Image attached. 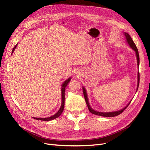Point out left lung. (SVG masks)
<instances>
[{"label": "left lung", "instance_id": "1", "mask_svg": "<svg viewBox=\"0 0 150 150\" xmlns=\"http://www.w3.org/2000/svg\"><path fill=\"white\" fill-rule=\"evenodd\" d=\"M125 37H126V38H127V40L128 43V44L129 45V46L131 47L132 49L135 51V53H136V55H137V63H138V66H139V54H138V49L137 47L136 46V45L134 44V42L133 41L132 37L129 36V34H128L127 33H125ZM139 73L138 71V86H137V90H138V86H139ZM83 95H84V97H85V101H86V105H87V107L88 108V110L90 112L93 113L94 115H98V116H101V117H116V116H118V115L121 114L122 112H123V111L126 109L127 108L128 106L129 105L130 102L128 104V105L126 107H125L124 108L122 109L121 110H119V111H117V112H108V113H103V112H96V111H95L93 110L92 108H91L90 107V106L89 105V103H88V98H87V95H86V90L85 89V88L83 87Z\"/></svg>", "mask_w": 150, "mask_h": 150}]
</instances>
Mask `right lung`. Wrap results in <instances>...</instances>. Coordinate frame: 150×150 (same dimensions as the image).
Listing matches in <instances>:
<instances>
[{
  "mask_svg": "<svg viewBox=\"0 0 150 150\" xmlns=\"http://www.w3.org/2000/svg\"><path fill=\"white\" fill-rule=\"evenodd\" d=\"M17 47V45L13 47V49L12 50V53L13 52L14 50L16 49V48ZM71 80V78L67 79L66 81H64V83L62 84V105H61V107L60 108V110H59V112H58L56 114H55L54 115L52 116V117H48V118H33L36 120H42V121H50L52 120H54L57 118H58L59 117H60V115L62 113L63 111H64V105H65V88L67 87V85L70 82V81Z\"/></svg>",
  "mask_w": 150,
  "mask_h": 150,
  "instance_id": "obj_1",
  "label": "right lung"
}]
</instances>
